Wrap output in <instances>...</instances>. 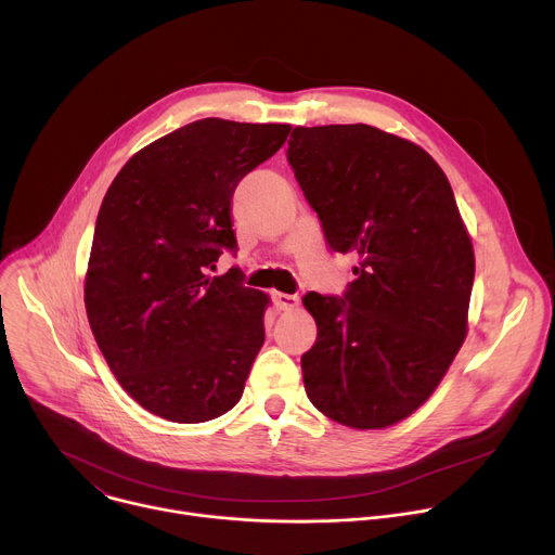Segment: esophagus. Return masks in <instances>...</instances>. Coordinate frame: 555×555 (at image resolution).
<instances>
[{
  "label": "esophagus",
  "instance_id": "esophagus-1",
  "mask_svg": "<svg viewBox=\"0 0 555 555\" xmlns=\"http://www.w3.org/2000/svg\"><path fill=\"white\" fill-rule=\"evenodd\" d=\"M272 300H274V307L285 311V309H296L298 307V296L294 294H283V292H276L272 294Z\"/></svg>",
  "mask_w": 555,
  "mask_h": 555
}]
</instances>
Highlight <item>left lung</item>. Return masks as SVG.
Wrapping results in <instances>:
<instances>
[{"instance_id":"8db88e82","label":"left lung","mask_w":555,"mask_h":555,"mask_svg":"<svg viewBox=\"0 0 555 555\" xmlns=\"http://www.w3.org/2000/svg\"><path fill=\"white\" fill-rule=\"evenodd\" d=\"M287 163L334 253L360 266L343 296L309 292V402L369 430L417 411L465 338L474 250L448 178L417 144L369 125L294 127Z\"/></svg>"}]
</instances>
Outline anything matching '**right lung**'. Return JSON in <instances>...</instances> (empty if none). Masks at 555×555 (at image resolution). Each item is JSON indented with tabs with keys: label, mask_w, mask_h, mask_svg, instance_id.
Returning a JSON list of instances; mask_svg holds the SVG:
<instances>
[{
	"label": "right lung",
	"mask_w": 555,
	"mask_h": 555,
	"mask_svg": "<svg viewBox=\"0 0 555 555\" xmlns=\"http://www.w3.org/2000/svg\"><path fill=\"white\" fill-rule=\"evenodd\" d=\"M289 125L204 118L138 151L112 182L86 279L92 334L122 388L153 415L199 424L242 400L266 340L268 296L240 268L232 195Z\"/></svg>",
	"instance_id": "add662e5"
}]
</instances>
